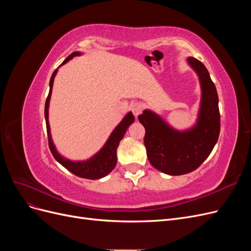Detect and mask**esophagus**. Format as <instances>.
Masks as SVG:
<instances>
[{
	"label": "esophagus",
	"instance_id": "obj_1",
	"mask_svg": "<svg viewBox=\"0 0 251 251\" xmlns=\"http://www.w3.org/2000/svg\"><path fill=\"white\" fill-rule=\"evenodd\" d=\"M130 108H131V111H132V113L134 114V115L137 117L139 114L142 112V104L140 103V102H133L131 105H130Z\"/></svg>",
	"mask_w": 251,
	"mask_h": 251
}]
</instances>
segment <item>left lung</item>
Instances as JSON below:
<instances>
[{"instance_id":"obj_1","label":"left lung","mask_w":251,"mask_h":251,"mask_svg":"<svg viewBox=\"0 0 251 251\" xmlns=\"http://www.w3.org/2000/svg\"><path fill=\"white\" fill-rule=\"evenodd\" d=\"M200 79L202 98L196 126L185 132L171 127L157 114L144 110L138 116L146 128L144 146L149 161L158 171L172 176L188 174L203 163L216 146L220 134L219 98L215 83L200 60L187 58Z\"/></svg>"}]
</instances>
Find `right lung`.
I'll return each instance as SVG.
<instances>
[{
	"label": "right lung",
	"instance_id": "obj_1",
	"mask_svg": "<svg viewBox=\"0 0 251 251\" xmlns=\"http://www.w3.org/2000/svg\"><path fill=\"white\" fill-rule=\"evenodd\" d=\"M79 52H73L72 54L68 56L62 65L69 62L71 58L74 56L79 55ZM57 70L53 72L51 79H50V90L49 94L47 96L46 103H45V118H46V126H47V135H48V143H49V149L53 157L55 158V160L58 161L62 164L64 168H66L68 171L71 172L72 174L76 175L77 177L85 178V179H91V180H96L100 179L104 176H107L109 173L113 171L115 168L116 162H117V156H116V150L119 146V141L124 138V136L127 130L128 126L134 123V116L133 114L130 112L126 114V116L121 120V123L115 127L109 137L107 143L104 144V147L98 151V153L93 156L91 159L87 161H80V162H73L65 159L64 157L60 156L57 151L55 150L54 144L52 142L51 134H50V126H49V121H48V108H49V101L51 97L52 92V87H53V80L56 75Z\"/></svg>",
	"mask_w": 251,
	"mask_h": 251
}]
</instances>
